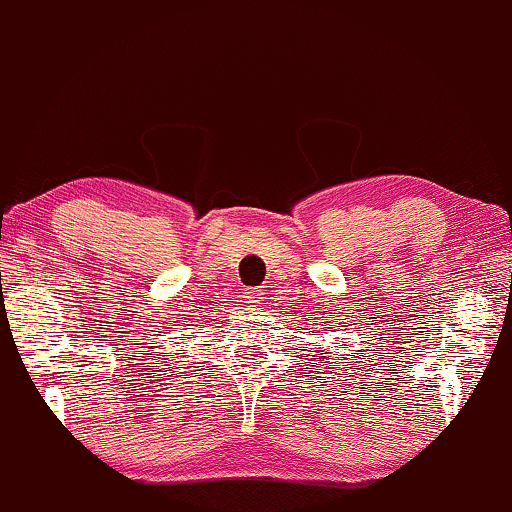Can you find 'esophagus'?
<instances>
[{
    "instance_id": "esophagus-1",
    "label": "esophagus",
    "mask_w": 512,
    "mask_h": 512,
    "mask_svg": "<svg viewBox=\"0 0 512 512\" xmlns=\"http://www.w3.org/2000/svg\"><path fill=\"white\" fill-rule=\"evenodd\" d=\"M262 294H264L262 290H250V292H248V299H250V304H259V299H264Z\"/></svg>"
}]
</instances>
